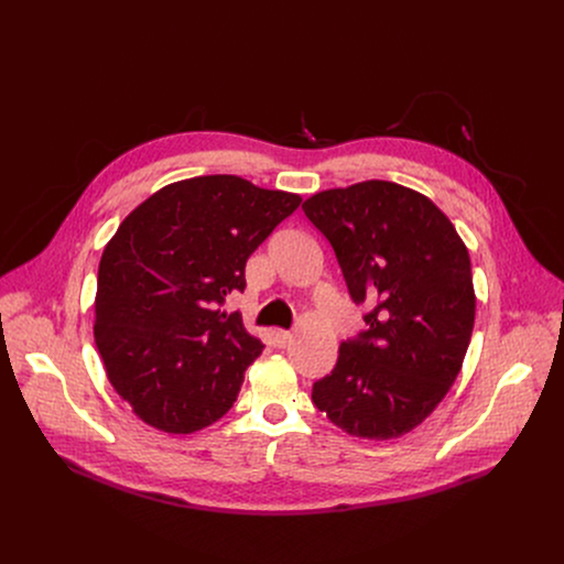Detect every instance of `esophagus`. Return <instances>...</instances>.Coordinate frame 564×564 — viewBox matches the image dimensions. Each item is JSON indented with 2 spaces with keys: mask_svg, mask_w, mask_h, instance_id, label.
Returning a JSON list of instances; mask_svg holds the SVG:
<instances>
[{
  "mask_svg": "<svg viewBox=\"0 0 564 564\" xmlns=\"http://www.w3.org/2000/svg\"><path fill=\"white\" fill-rule=\"evenodd\" d=\"M274 336H276V346L279 348H285L292 341V334L290 332H276Z\"/></svg>",
  "mask_w": 564,
  "mask_h": 564,
  "instance_id": "34e87169",
  "label": "esophagus"
}]
</instances>
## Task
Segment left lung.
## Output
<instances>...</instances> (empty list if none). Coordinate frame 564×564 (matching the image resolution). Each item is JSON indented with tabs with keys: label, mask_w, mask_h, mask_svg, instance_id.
Wrapping results in <instances>:
<instances>
[{
	"label": "left lung",
	"mask_w": 564,
	"mask_h": 564,
	"mask_svg": "<svg viewBox=\"0 0 564 564\" xmlns=\"http://www.w3.org/2000/svg\"><path fill=\"white\" fill-rule=\"evenodd\" d=\"M303 212L332 243L366 332L339 344L314 405L350 436L390 441L449 392L475 321L468 250L423 194L366 181L312 196Z\"/></svg>",
	"instance_id": "1"
}]
</instances>
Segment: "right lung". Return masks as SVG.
<instances>
[{"label": "right lung", "instance_id": "1", "mask_svg": "<svg viewBox=\"0 0 564 564\" xmlns=\"http://www.w3.org/2000/svg\"><path fill=\"white\" fill-rule=\"evenodd\" d=\"M299 205L218 174L159 189L119 225L98 270L94 332L109 381L141 421L192 434L232 408L263 344L220 307Z\"/></svg>", "mask_w": 564, "mask_h": 564}]
</instances>
